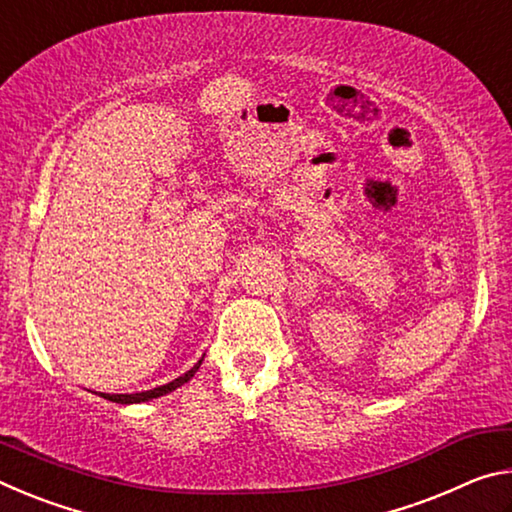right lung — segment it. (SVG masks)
<instances>
[{
  "label": "right lung",
  "mask_w": 512,
  "mask_h": 512,
  "mask_svg": "<svg viewBox=\"0 0 512 512\" xmlns=\"http://www.w3.org/2000/svg\"><path fill=\"white\" fill-rule=\"evenodd\" d=\"M201 363H203V359L196 363V366L192 368V370H187L183 377H178V379H173V381H169V384H164V386H158V388H151V391H142V393H131V395H108V393H101V397H106V400H110V402H117V404H137V402H149V400H153V397H160V395H167V393H171V391H176L178 386H183L185 381H189L192 379L194 375H196V370L201 368Z\"/></svg>",
  "instance_id": "1"
}]
</instances>
